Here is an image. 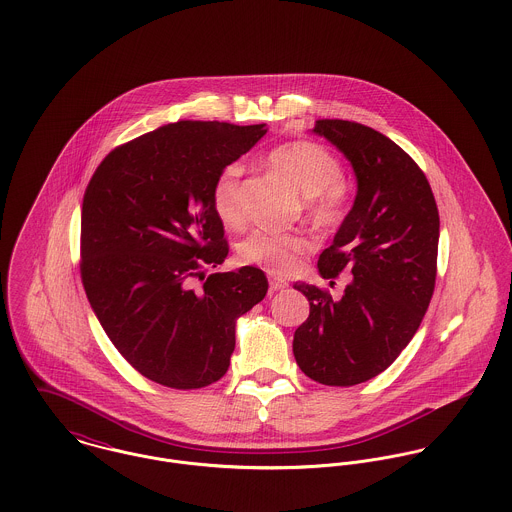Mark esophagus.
I'll return each instance as SVG.
<instances>
[{
	"label": "esophagus",
	"mask_w": 512,
	"mask_h": 512,
	"mask_svg": "<svg viewBox=\"0 0 512 512\" xmlns=\"http://www.w3.org/2000/svg\"><path fill=\"white\" fill-rule=\"evenodd\" d=\"M288 288V282L286 280H280V278H272L270 280V290L272 292H282V290H286Z\"/></svg>",
	"instance_id": "34e87169"
}]
</instances>
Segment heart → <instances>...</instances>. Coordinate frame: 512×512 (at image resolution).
Here are the masks:
<instances>
[{"label":"heart","mask_w":512,"mask_h":512,"mask_svg":"<svg viewBox=\"0 0 512 512\" xmlns=\"http://www.w3.org/2000/svg\"><path fill=\"white\" fill-rule=\"evenodd\" d=\"M272 169L290 179L293 187L307 199L311 219L323 226H333L345 215L343 167L327 149L309 140L290 142L276 147L268 155ZM242 165L232 161L220 169L213 185V207L224 224L236 226L242 220L240 177ZM311 248V240L301 232L254 230L238 246V256L270 274H288L297 258Z\"/></svg>","instance_id":"heart-1"}]
</instances>
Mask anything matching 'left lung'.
<instances>
[{
    "label": "left lung",
    "mask_w": 512,
    "mask_h": 512,
    "mask_svg": "<svg viewBox=\"0 0 512 512\" xmlns=\"http://www.w3.org/2000/svg\"><path fill=\"white\" fill-rule=\"evenodd\" d=\"M313 134L337 147L357 177L353 209L317 268L327 280L343 270L353 280L339 299L293 284L309 301L293 355L315 382L353 386L392 365L428 311L438 270V205L424 171L380 132L317 120Z\"/></svg>",
    "instance_id": "1"
}]
</instances>
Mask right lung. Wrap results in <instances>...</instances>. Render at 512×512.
Listing matches in <instances>:
<instances>
[{
  "label": "right lung",
  "instance_id": "right-lung-1",
  "mask_svg": "<svg viewBox=\"0 0 512 512\" xmlns=\"http://www.w3.org/2000/svg\"><path fill=\"white\" fill-rule=\"evenodd\" d=\"M266 132V124H167L110 151L86 187L84 292L120 355L157 384L193 390L222 378L236 319L268 292L254 266L192 288L228 256L215 179Z\"/></svg>",
  "mask_w": 512,
  "mask_h": 512
}]
</instances>
